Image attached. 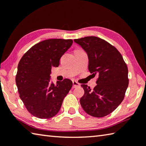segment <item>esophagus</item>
<instances>
[{"mask_svg":"<svg viewBox=\"0 0 146 146\" xmlns=\"http://www.w3.org/2000/svg\"><path fill=\"white\" fill-rule=\"evenodd\" d=\"M73 87L74 88H78V87H80V84L78 83L77 81H73Z\"/></svg>","mask_w":146,"mask_h":146,"instance_id":"obj_1","label":"esophagus"}]
</instances>
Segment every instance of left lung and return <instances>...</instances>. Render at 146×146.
Here are the masks:
<instances>
[{
	"label": "left lung",
	"instance_id": "1",
	"mask_svg": "<svg viewBox=\"0 0 146 146\" xmlns=\"http://www.w3.org/2000/svg\"><path fill=\"white\" fill-rule=\"evenodd\" d=\"M74 41L87 54L89 71L99 74L93 90L81 85L85 94L81 105L92 117L108 115L124 99L129 82L126 64L117 48L100 38L86 36Z\"/></svg>",
	"mask_w": 146,
	"mask_h": 146
}]
</instances>
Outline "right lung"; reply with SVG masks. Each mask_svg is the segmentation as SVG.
Returning <instances> with one entry per match:
<instances>
[{"mask_svg": "<svg viewBox=\"0 0 146 146\" xmlns=\"http://www.w3.org/2000/svg\"><path fill=\"white\" fill-rule=\"evenodd\" d=\"M72 40L48 39L30 48L18 65L16 84L20 98L28 111L37 118L50 119L61 108L72 81L65 79L50 82L52 67H58L60 60L72 45Z\"/></svg>", "mask_w": 146, "mask_h": 146, "instance_id": "right-lung-1", "label": "right lung"}]
</instances>
